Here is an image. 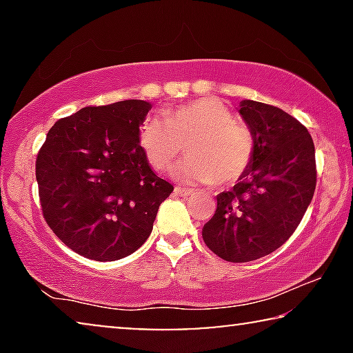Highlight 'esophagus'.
I'll return each mask as SVG.
<instances>
[{"label": "esophagus", "instance_id": "34e87169", "mask_svg": "<svg viewBox=\"0 0 353 353\" xmlns=\"http://www.w3.org/2000/svg\"><path fill=\"white\" fill-rule=\"evenodd\" d=\"M194 190H186V188H181V186H176L175 188V194L176 196H183V197H188V196H192L194 194Z\"/></svg>", "mask_w": 353, "mask_h": 353}]
</instances>
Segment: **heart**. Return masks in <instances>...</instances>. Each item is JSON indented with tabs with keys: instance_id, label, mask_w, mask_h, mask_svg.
Here are the masks:
<instances>
[{
	"instance_id": "b5f03b06",
	"label": "heart",
	"mask_w": 353,
	"mask_h": 353,
	"mask_svg": "<svg viewBox=\"0 0 353 353\" xmlns=\"http://www.w3.org/2000/svg\"><path fill=\"white\" fill-rule=\"evenodd\" d=\"M138 141L151 167L167 172L188 146L175 168L183 183L230 186L245 176L255 156V139L244 123L233 120L223 103L201 98L163 110V119H144Z\"/></svg>"
}]
</instances>
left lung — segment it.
<instances>
[{"label":"left lung","instance_id":"1","mask_svg":"<svg viewBox=\"0 0 353 353\" xmlns=\"http://www.w3.org/2000/svg\"><path fill=\"white\" fill-rule=\"evenodd\" d=\"M239 114L255 139L249 172L216 196L202 228L212 252L233 263L272 254L291 238L316 186L315 146L308 130L274 105L241 101Z\"/></svg>","mask_w":353,"mask_h":353}]
</instances>
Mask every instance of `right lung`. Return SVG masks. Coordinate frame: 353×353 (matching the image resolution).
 <instances>
[{"label":"right lung","instance_id":"1","mask_svg":"<svg viewBox=\"0 0 353 353\" xmlns=\"http://www.w3.org/2000/svg\"><path fill=\"white\" fill-rule=\"evenodd\" d=\"M151 104L88 105L59 119L37 156L41 212L57 238L98 262L127 257L146 243L173 186L149 167L138 141Z\"/></svg>","mask_w":353,"mask_h":353}]
</instances>
